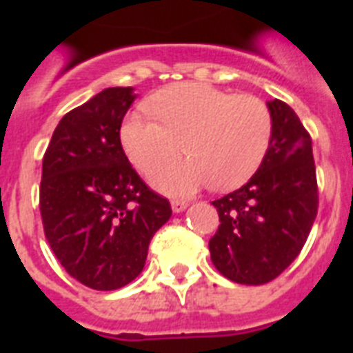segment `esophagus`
Wrapping results in <instances>:
<instances>
[{"label":"esophagus","instance_id":"1","mask_svg":"<svg viewBox=\"0 0 353 353\" xmlns=\"http://www.w3.org/2000/svg\"><path fill=\"white\" fill-rule=\"evenodd\" d=\"M187 207V201H183V199H172V210H174V212H183Z\"/></svg>","mask_w":353,"mask_h":353}]
</instances>
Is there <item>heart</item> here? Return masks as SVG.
Returning a JSON list of instances; mask_svg holds the SVG:
<instances>
[{"label": "heart", "instance_id": "heart-1", "mask_svg": "<svg viewBox=\"0 0 353 353\" xmlns=\"http://www.w3.org/2000/svg\"><path fill=\"white\" fill-rule=\"evenodd\" d=\"M150 110L133 112L121 130L128 157L144 174L187 150L190 157L163 166L152 177L168 194H190L212 183L240 187L268 154L273 117L265 102L209 84L185 82L159 91Z\"/></svg>", "mask_w": 353, "mask_h": 353}]
</instances>
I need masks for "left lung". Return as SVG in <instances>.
<instances>
[{"mask_svg": "<svg viewBox=\"0 0 353 353\" xmlns=\"http://www.w3.org/2000/svg\"><path fill=\"white\" fill-rule=\"evenodd\" d=\"M273 135L256 174L214 199L220 227L210 238L214 268L236 284L260 285L290 265L312 231L319 188L312 137L285 102H268Z\"/></svg>", "mask_w": 353, "mask_h": 353, "instance_id": "left-lung-1", "label": "left lung"}]
</instances>
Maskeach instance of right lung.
Instances as JSON below:
<instances>
[{
  "instance_id": "obj_1",
  "label": "right lung",
  "mask_w": 353,
  "mask_h": 353,
  "mask_svg": "<svg viewBox=\"0 0 353 353\" xmlns=\"http://www.w3.org/2000/svg\"><path fill=\"white\" fill-rule=\"evenodd\" d=\"M132 88H108L65 113L41 165L40 212L54 256L91 290L124 288L143 271L150 240L170 220L168 199L130 165L121 124Z\"/></svg>"
}]
</instances>
